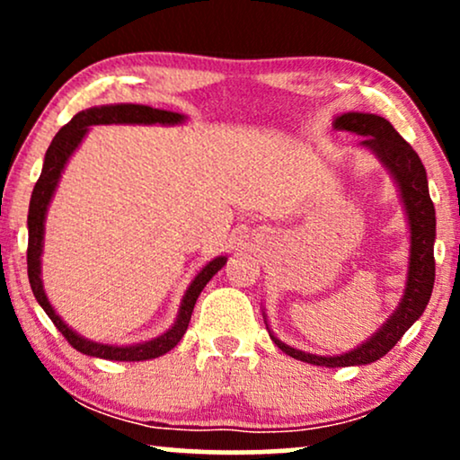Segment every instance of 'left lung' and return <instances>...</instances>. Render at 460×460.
Instances as JSON below:
<instances>
[{
  "label": "left lung",
  "instance_id": "1",
  "mask_svg": "<svg viewBox=\"0 0 460 460\" xmlns=\"http://www.w3.org/2000/svg\"><path fill=\"white\" fill-rule=\"evenodd\" d=\"M335 128L360 136V146L373 153L387 173L392 175L395 188L400 192L402 207L406 213L408 224V270L404 293L398 301L392 316L373 337L362 341L358 348L335 356H318L310 351L291 348L280 341L270 331L268 318L263 314V323L272 337V341L295 360L316 364L326 368L341 367H362V364L376 362L387 354L402 335L423 316L427 304H429L433 280H436V260H433V243H436V209H433L429 186H427V173L419 155L414 153L411 144L402 137L394 125L373 112H343L335 117Z\"/></svg>",
  "mask_w": 460,
  "mask_h": 460
}]
</instances>
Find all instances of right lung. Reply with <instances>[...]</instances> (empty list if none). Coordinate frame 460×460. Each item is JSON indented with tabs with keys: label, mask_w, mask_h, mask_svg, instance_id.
<instances>
[{
	"label": "right lung",
	"mask_w": 460,
	"mask_h": 460,
	"mask_svg": "<svg viewBox=\"0 0 460 460\" xmlns=\"http://www.w3.org/2000/svg\"><path fill=\"white\" fill-rule=\"evenodd\" d=\"M186 115L172 111H161L153 109L146 104H102V106H92L75 115L58 134L54 136L52 144H49L46 159H43L41 175L37 180L31 194L29 203V217H27V228H29V249H27V268H29V282L33 288V295L37 304L43 307V312L48 314L49 320L56 324L68 343L75 349L81 351L85 356L102 358V360H117V362H140V360H153L167 354L169 349H173L180 343V339L184 337L190 323L194 304H197L200 291H203L207 282L216 276L219 270L226 266L228 257L217 255L216 260H211L203 270L194 276V280L188 285L184 297H181L178 316H175L172 329H167L163 335L150 339V341L142 343H131V345H112V343H100L92 341L84 335H79L77 331L71 329L65 320L58 316V312L54 310L49 304L46 288H43L41 280V255H43V236H46V217L49 203H52L56 188L65 173L66 163L71 161L75 150L81 146L84 137L87 136L92 125H181L186 123Z\"/></svg>",
	"instance_id": "add662e5"
}]
</instances>
